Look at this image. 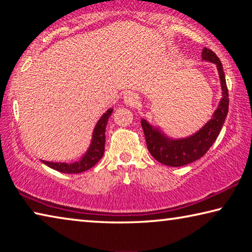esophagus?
<instances>
[{
    "mask_svg": "<svg viewBox=\"0 0 252 252\" xmlns=\"http://www.w3.org/2000/svg\"><path fill=\"white\" fill-rule=\"evenodd\" d=\"M123 101H125L126 105L134 106L138 103V96H136V94L133 92H126V94L123 95Z\"/></svg>",
    "mask_w": 252,
    "mask_h": 252,
    "instance_id": "1",
    "label": "esophagus"
}]
</instances>
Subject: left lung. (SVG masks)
Here are the masks:
<instances>
[{
  "label": "left lung",
  "instance_id": "left-lung-1",
  "mask_svg": "<svg viewBox=\"0 0 252 252\" xmlns=\"http://www.w3.org/2000/svg\"><path fill=\"white\" fill-rule=\"evenodd\" d=\"M202 60L216 64L218 70L222 97L212 117L201 129L187 138L174 139L164 133L159 126L141 119V126L146 136L147 147L151 156L157 161L169 167H182L192 163L206 155L207 151L216 141L221 131L229 109V93L225 83L224 72L219 58L211 50H202Z\"/></svg>",
  "mask_w": 252,
  "mask_h": 252
}]
</instances>
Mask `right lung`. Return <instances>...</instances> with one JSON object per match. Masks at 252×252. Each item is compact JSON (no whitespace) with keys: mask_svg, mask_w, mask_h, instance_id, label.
<instances>
[{"mask_svg":"<svg viewBox=\"0 0 252 252\" xmlns=\"http://www.w3.org/2000/svg\"><path fill=\"white\" fill-rule=\"evenodd\" d=\"M112 112L113 109L110 108L105 113L102 114L99 121L96 122L94 129H93L90 146H89L87 152L81 157L80 160L72 162V163L41 160L42 163H44L49 168L57 170V171L62 173H81L91 169L93 165H95L100 161L104 153L105 126L108 125V120Z\"/></svg>","mask_w":252,"mask_h":252,"instance_id":"right-lung-1","label":"right lung"}]
</instances>
